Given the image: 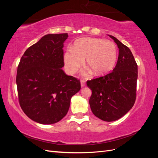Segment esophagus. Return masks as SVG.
I'll list each match as a JSON object with an SVG mask.
<instances>
[{"instance_id":"1","label":"esophagus","mask_w":158,"mask_h":158,"mask_svg":"<svg viewBox=\"0 0 158 158\" xmlns=\"http://www.w3.org/2000/svg\"><path fill=\"white\" fill-rule=\"evenodd\" d=\"M85 85V81L84 80H81V87H84Z\"/></svg>"}]
</instances>
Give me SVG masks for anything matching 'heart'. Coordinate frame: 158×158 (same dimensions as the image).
<instances>
[{
	"label": "heart",
	"instance_id": "obj_1",
	"mask_svg": "<svg viewBox=\"0 0 158 158\" xmlns=\"http://www.w3.org/2000/svg\"><path fill=\"white\" fill-rule=\"evenodd\" d=\"M85 58V66L95 75L111 70L116 63L117 49L113 43L98 38H84L76 41L73 48H69L64 55L66 71L73 74Z\"/></svg>",
	"mask_w": 158,
	"mask_h": 158
}]
</instances>
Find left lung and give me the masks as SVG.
I'll return each instance as SVG.
<instances>
[{"label": "left lung", "mask_w": 158, "mask_h": 158, "mask_svg": "<svg viewBox=\"0 0 158 158\" xmlns=\"http://www.w3.org/2000/svg\"><path fill=\"white\" fill-rule=\"evenodd\" d=\"M109 36L118 48L115 67L86 83L92 92L89 101L92 113L102 120L111 122L125 115L135 103L138 66L130 49L113 35Z\"/></svg>", "instance_id": "1"}]
</instances>
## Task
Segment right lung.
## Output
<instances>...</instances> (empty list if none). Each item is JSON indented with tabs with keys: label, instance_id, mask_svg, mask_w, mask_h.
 <instances>
[{
	"label": "right lung",
	"instance_id": "1",
	"mask_svg": "<svg viewBox=\"0 0 158 158\" xmlns=\"http://www.w3.org/2000/svg\"><path fill=\"white\" fill-rule=\"evenodd\" d=\"M68 33L48 34L30 47L18 66L16 84L20 106L31 120L44 125L60 121L80 81L66 75L63 43Z\"/></svg>",
	"mask_w": 158,
	"mask_h": 158
}]
</instances>
